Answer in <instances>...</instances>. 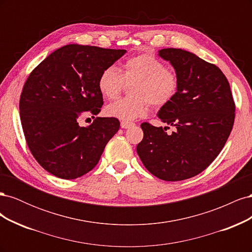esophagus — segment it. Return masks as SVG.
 Instances as JSON below:
<instances>
[{
	"instance_id": "esophagus-1",
	"label": "esophagus",
	"mask_w": 252,
	"mask_h": 252,
	"mask_svg": "<svg viewBox=\"0 0 252 252\" xmlns=\"http://www.w3.org/2000/svg\"><path fill=\"white\" fill-rule=\"evenodd\" d=\"M134 124L133 123H129V122H121V127L122 128H124V129H127V128H129V127H131V126H133Z\"/></svg>"
}]
</instances>
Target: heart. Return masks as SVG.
Returning a JSON list of instances; mask_svg holds the SVG:
<instances>
[{
  "label": "heart",
  "mask_w": 252,
  "mask_h": 252,
  "mask_svg": "<svg viewBox=\"0 0 252 252\" xmlns=\"http://www.w3.org/2000/svg\"><path fill=\"white\" fill-rule=\"evenodd\" d=\"M125 82H134L133 96L119 98L105 107L106 116L124 122L146 116L149 103L155 106L169 103L179 88L178 74L151 53L127 59L122 71L116 66L106 67L98 77L97 87L104 97L112 100L121 94Z\"/></svg>",
  "instance_id": "1"
}]
</instances>
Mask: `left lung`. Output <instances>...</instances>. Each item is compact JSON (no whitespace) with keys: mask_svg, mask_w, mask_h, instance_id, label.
I'll return each instance as SVG.
<instances>
[{"mask_svg":"<svg viewBox=\"0 0 252 252\" xmlns=\"http://www.w3.org/2000/svg\"><path fill=\"white\" fill-rule=\"evenodd\" d=\"M179 78L178 93L162 106L158 118L174 126L141 125L144 138L136 152L146 169L163 181L194 177L213 162L229 136L234 122V102L224 73L192 52L178 48L158 50Z\"/></svg>","mask_w":252,"mask_h":252,"instance_id":"1","label":"left lung"}]
</instances>
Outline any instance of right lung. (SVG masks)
Wrapping results in <instances>:
<instances>
[{"label": "right lung", "mask_w": 252, "mask_h": 252, "mask_svg": "<svg viewBox=\"0 0 252 252\" xmlns=\"http://www.w3.org/2000/svg\"><path fill=\"white\" fill-rule=\"evenodd\" d=\"M125 53L69 44L50 53L30 73L20 98L22 127L32 156L49 173L73 180L100 161L120 122L95 118L81 127L79 119L100 112L104 102L98 77Z\"/></svg>", "instance_id": "right-lung-1"}]
</instances>
